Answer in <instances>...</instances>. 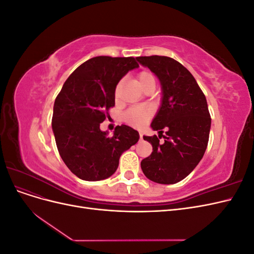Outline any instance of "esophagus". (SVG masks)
Listing matches in <instances>:
<instances>
[{"mask_svg": "<svg viewBox=\"0 0 254 254\" xmlns=\"http://www.w3.org/2000/svg\"><path fill=\"white\" fill-rule=\"evenodd\" d=\"M140 139L143 140V133L142 132H140Z\"/></svg>", "mask_w": 254, "mask_h": 254, "instance_id": "1", "label": "esophagus"}]
</instances>
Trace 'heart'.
<instances>
[{"label": "heart", "instance_id": "obj_1", "mask_svg": "<svg viewBox=\"0 0 254 254\" xmlns=\"http://www.w3.org/2000/svg\"><path fill=\"white\" fill-rule=\"evenodd\" d=\"M137 80H139V83L141 84V87L143 88L146 83L150 80H155L153 76L149 72H141L137 76ZM121 82L118 83L117 88H115V97H119L120 94V90H121ZM151 115V109L148 106H135L132 107V108L128 109L125 114H124V119L128 123V124L132 125V126H142L144 123L147 121Z\"/></svg>", "mask_w": 254, "mask_h": 254}]
</instances>
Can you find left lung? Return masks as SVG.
<instances>
[{
  "instance_id": "obj_1",
  "label": "left lung",
  "mask_w": 254,
  "mask_h": 254,
  "mask_svg": "<svg viewBox=\"0 0 254 254\" xmlns=\"http://www.w3.org/2000/svg\"><path fill=\"white\" fill-rule=\"evenodd\" d=\"M155 74L162 90L161 105L150 127L163 133L144 135L152 152L142 160L144 175L153 182L174 184L186 178L200 162L209 142L211 118L206 99L187 67L166 56L136 57Z\"/></svg>"
}]
</instances>
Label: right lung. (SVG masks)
I'll return each instance as SVG.
<instances>
[{"label": "right lung", "instance_id": "add662e5", "mask_svg": "<svg viewBox=\"0 0 254 254\" xmlns=\"http://www.w3.org/2000/svg\"><path fill=\"white\" fill-rule=\"evenodd\" d=\"M136 67L133 57L91 58L70 75L56 97L52 119L56 145L79 179L109 178L118 170L122 153L139 141V132L127 125L117 126L112 136L99 128L115 105L117 84Z\"/></svg>", "mask_w": 254, "mask_h": 254}]
</instances>
